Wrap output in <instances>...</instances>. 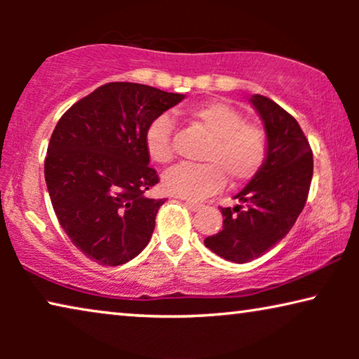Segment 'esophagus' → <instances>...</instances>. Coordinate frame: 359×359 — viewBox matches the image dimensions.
Returning <instances> with one entry per match:
<instances>
[{"instance_id":"34e87169","label":"esophagus","mask_w":359,"mask_h":359,"mask_svg":"<svg viewBox=\"0 0 359 359\" xmlns=\"http://www.w3.org/2000/svg\"><path fill=\"white\" fill-rule=\"evenodd\" d=\"M184 204L188 205V208H189L191 210H193V212H194V210H198V209L203 208V204H199V203H194V201H184Z\"/></svg>"}]
</instances>
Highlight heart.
I'll list each match as a JSON object with an SVG mask.
<instances>
[{
    "instance_id": "obj_1",
    "label": "heart",
    "mask_w": 359,
    "mask_h": 359,
    "mask_svg": "<svg viewBox=\"0 0 359 359\" xmlns=\"http://www.w3.org/2000/svg\"><path fill=\"white\" fill-rule=\"evenodd\" d=\"M184 116L209 135L203 165H178L163 175V189L191 201L219 193L230 183L252 181L268 158V135L262 126L247 122L242 111L225 101H208L184 111ZM145 150L156 163L166 165L175 156L173 124L166 114L147 126Z\"/></svg>"
}]
</instances>
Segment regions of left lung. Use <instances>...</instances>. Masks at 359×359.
Instances as JSON below:
<instances>
[{
    "mask_svg": "<svg viewBox=\"0 0 359 359\" xmlns=\"http://www.w3.org/2000/svg\"><path fill=\"white\" fill-rule=\"evenodd\" d=\"M252 104L268 135V158L259 173L235 196L242 204L222 208V230L204 245L224 259L248 263L286 237L306 205L313 173L309 140L294 117L266 96Z\"/></svg>",
    "mask_w": 359,
    "mask_h": 359,
    "instance_id": "8db88e82",
    "label": "left lung"
}]
</instances>
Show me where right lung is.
I'll list each match as a JSON object with an SVG mask.
<instances>
[{"mask_svg": "<svg viewBox=\"0 0 359 359\" xmlns=\"http://www.w3.org/2000/svg\"><path fill=\"white\" fill-rule=\"evenodd\" d=\"M184 100L139 83H106L57 122L46 156V183L58 222L88 258L119 266L135 258L155 229L163 199L145 150L147 126Z\"/></svg>", "mask_w": 359, "mask_h": 359, "instance_id": "right-lung-1", "label": "right lung"}]
</instances>
